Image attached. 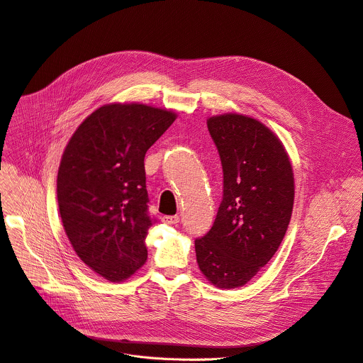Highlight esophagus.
<instances>
[{
	"label": "esophagus",
	"instance_id": "obj_1",
	"mask_svg": "<svg viewBox=\"0 0 363 363\" xmlns=\"http://www.w3.org/2000/svg\"><path fill=\"white\" fill-rule=\"evenodd\" d=\"M162 222L163 223H169V225H176V223L180 222V217L177 214H174V216H163L162 217Z\"/></svg>",
	"mask_w": 363,
	"mask_h": 363
}]
</instances>
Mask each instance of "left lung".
<instances>
[{
    "label": "left lung",
    "mask_w": 363,
    "mask_h": 363,
    "mask_svg": "<svg viewBox=\"0 0 363 363\" xmlns=\"http://www.w3.org/2000/svg\"><path fill=\"white\" fill-rule=\"evenodd\" d=\"M223 169V199L211 229L194 240L201 273L222 289L246 284L279 249L291 222L295 182L281 141L242 114L207 120Z\"/></svg>",
    "instance_id": "obj_1"
}]
</instances>
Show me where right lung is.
Instances as JSON below:
<instances>
[{"label": "right lung", "instance_id": "add662e5", "mask_svg": "<svg viewBox=\"0 0 363 363\" xmlns=\"http://www.w3.org/2000/svg\"><path fill=\"white\" fill-rule=\"evenodd\" d=\"M173 111L107 104L69 138L57 176L61 222L77 256L110 281L147 260L149 214L144 156L173 124Z\"/></svg>", "mask_w": 363, "mask_h": 363}]
</instances>
